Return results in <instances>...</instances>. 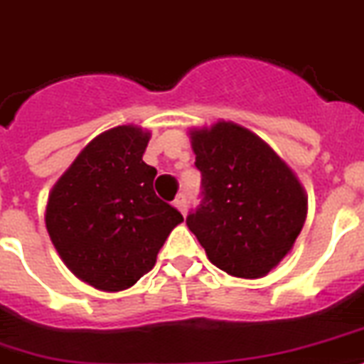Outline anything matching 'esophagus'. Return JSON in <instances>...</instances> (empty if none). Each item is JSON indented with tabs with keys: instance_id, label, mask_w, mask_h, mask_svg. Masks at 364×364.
I'll use <instances>...</instances> for the list:
<instances>
[{
	"instance_id": "34e87169",
	"label": "esophagus",
	"mask_w": 364,
	"mask_h": 364,
	"mask_svg": "<svg viewBox=\"0 0 364 364\" xmlns=\"http://www.w3.org/2000/svg\"><path fill=\"white\" fill-rule=\"evenodd\" d=\"M173 205H176L177 209L181 210V215H183V216L187 215V210H188V201H187V198L183 196V194H181V196H177V198H176V201H173Z\"/></svg>"
}]
</instances>
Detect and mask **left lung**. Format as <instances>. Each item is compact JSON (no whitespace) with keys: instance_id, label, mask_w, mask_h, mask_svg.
Instances as JSON below:
<instances>
[{"instance_id":"1","label":"left lung","mask_w":364,"mask_h":364,"mask_svg":"<svg viewBox=\"0 0 364 364\" xmlns=\"http://www.w3.org/2000/svg\"><path fill=\"white\" fill-rule=\"evenodd\" d=\"M191 140L203 198L188 229L229 276H267L304 228V187L264 140L233 122L192 129Z\"/></svg>"}]
</instances>
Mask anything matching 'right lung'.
<instances>
[{
    "label": "right lung",
    "instance_id": "obj_1",
    "mask_svg": "<svg viewBox=\"0 0 364 364\" xmlns=\"http://www.w3.org/2000/svg\"><path fill=\"white\" fill-rule=\"evenodd\" d=\"M149 133L118 125L90 140L51 188L46 228L64 264L105 292L129 289L155 267L183 222L155 194L157 170L142 161Z\"/></svg>",
    "mask_w": 364,
    "mask_h": 364
}]
</instances>
